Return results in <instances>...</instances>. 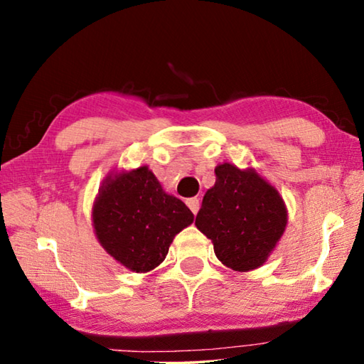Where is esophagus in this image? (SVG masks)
I'll list each match as a JSON object with an SVG mask.
<instances>
[{
  "label": "esophagus",
  "instance_id": "esophagus-1",
  "mask_svg": "<svg viewBox=\"0 0 364 364\" xmlns=\"http://www.w3.org/2000/svg\"><path fill=\"white\" fill-rule=\"evenodd\" d=\"M186 204H188V207L191 208V212H193L194 215H196L197 212H199L200 202H199V199H197V197H191V199L186 200Z\"/></svg>",
  "mask_w": 364,
  "mask_h": 364
}]
</instances>
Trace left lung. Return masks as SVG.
I'll return each mask as SVG.
<instances>
[{
    "label": "left lung",
    "mask_w": 364,
    "mask_h": 364,
    "mask_svg": "<svg viewBox=\"0 0 364 364\" xmlns=\"http://www.w3.org/2000/svg\"><path fill=\"white\" fill-rule=\"evenodd\" d=\"M215 175L196 217L197 230L213 242L215 255L228 268L262 267L286 230L284 200L254 168L225 162Z\"/></svg>",
    "instance_id": "8db88e82"
}]
</instances>
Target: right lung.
<instances>
[{"mask_svg": "<svg viewBox=\"0 0 364 364\" xmlns=\"http://www.w3.org/2000/svg\"><path fill=\"white\" fill-rule=\"evenodd\" d=\"M193 221V212L165 193L146 165L110 173L93 207L97 241L110 257L136 273L159 267L173 237Z\"/></svg>", "mask_w": 364, "mask_h": 364, "instance_id": "right-lung-1", "label": "right lung"}]
</instances>
